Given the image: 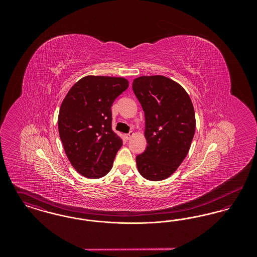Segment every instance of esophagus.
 <instances>
[{
  "label": "esophagus",
  "instance_id": "obj_1",
  "mask_svg": "<svg viewBox=\"0 0 257 257\" xmlns=\"http://www.w3.org/2000/svg\"><path fill=\"white\" fill-rule=\"evenodd\" d=\"M134 135V132H132V131H131L129 134L126 135V139H127V140H130V139H131V138H132Z\"/></svg>",
  "mask_w": 257,
  "mask_h": 257
}]
</instances>
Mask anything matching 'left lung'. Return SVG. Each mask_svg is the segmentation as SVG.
<instances>
[{
    "label": "left lung",
    "instance_id": "obj_1",
    "mask_svg": "<svg viewBox=\"0 0 257 257\" xmlns=\"http://www.w3.org/2000/svg\"><path fill=\"white\" fill-rule=\"evenodd\" d=\"M133 90L145 111L148 144L136 158L138 171L147 180H164L190 150L196 131L192 100L183 86L162 75L136 78Z\"/></svg>",
    "mask_w": 257,
    "mask_h": 257
}]
</instances>
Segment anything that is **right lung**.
<instances>
[{
	"label": "right lung",
	"instance_id": "obj_1",
	"mask_svg": "<svg viewBox=\"0 0 257 257\" xmlns=\"http://www.w3.org/2000/svg\"><path fill=\"white\" fill-rule=\"evenodd\" d=\"M129 86L122 77L89 75L74 85L61 103L58 127L65 154L86 178L110 171L122 140L111 130V105Z\"/></svg>",
	"mask_w": 257,
	"mask_h": 257
}]
</instances>
